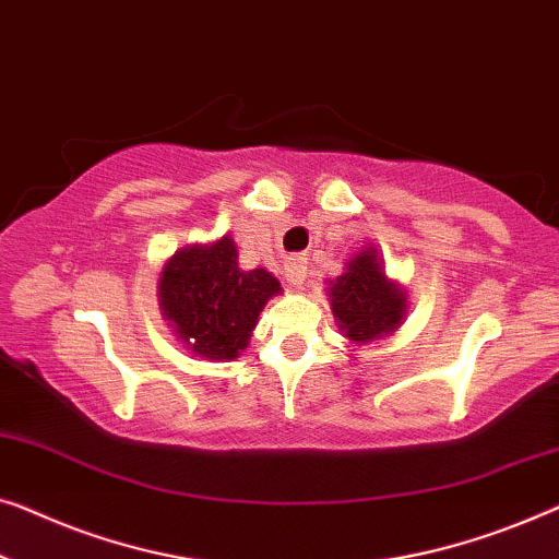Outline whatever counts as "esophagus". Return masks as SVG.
Listing matches in <instances>:
<instances>
[{
	"instance_id": "esophagus-1",
	"label": "esophagus",
	"mask_w": 559,
	"mask_h": 559,
	"mask_svg": "<svg viewBox=\"0 0 559 559\" xmlns=\"http://www.w3.org/2000/svg\"><path fill=\"white\" fill-rule=\"evenodd\" d=\"M285 277H287V285L293 287V289L302 287V282L307 277L305 257H293V260L285 262Z\"/></svg>"
}]
</instances>
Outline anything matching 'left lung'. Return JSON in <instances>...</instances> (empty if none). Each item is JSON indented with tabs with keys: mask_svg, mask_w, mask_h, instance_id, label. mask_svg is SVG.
I'll use <instances>...</instances> for the list:
<instances>
[{
	"mask_svg": "<svg viewBox=\"0 0 559 559\" xmlns=\"http://www.w3.org/2000/svg\"><path fill=\"white\" fill-rule=\"evenodd\" d=\"M330 310L350 345H368L393 335L408 312L403 285L385 274L376 247H362L345 262V272L328 282Z\"/></svg>",
	"mask_w": 559,
	"mask_h": 559,
	"instance_id": "left-lung-1",
	"label": "left lung"
}]
</instances>
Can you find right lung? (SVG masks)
<instances>
[{"label":"right lung","mask_w":559,"mask_h":559,"mask_svg":"<svg viewBox=\"0 0 559 559\" xmlns=\"http://www.w3.org/2000/svg\"><path fill=\"white\" fill-rule=\"evenodd\" d=\"M274 295H282L277 277L264 266L241 270L229 234L179 249L158 277L160 314L186 350L204 360L239 358Z\"/></svg>","instance_id":"1"}]
</instances>
